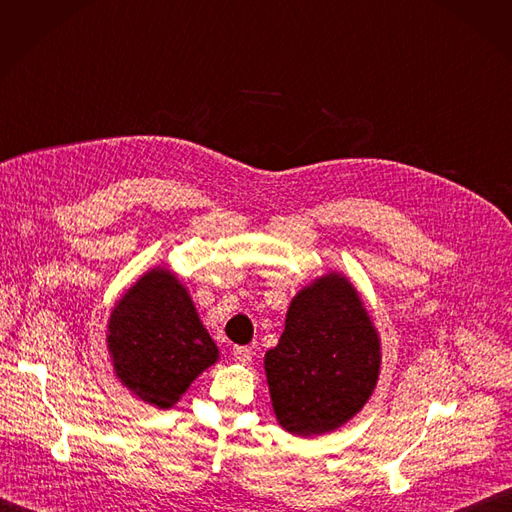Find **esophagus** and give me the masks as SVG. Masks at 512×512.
Returning a JSON list of instances; mask_svg holds the SVG:
<instances>
[{
  "label": "esophagus",
  "instance_id": "1",
  "mask_svg": "<svg viewBox=\"0 0 512 512\" xmlns=\"http://www.w3.org/2000/svg\"><path fill=\"white\" fill-rule=\"evenodd\" d=\"M232 358L238 364H249L253 358V352L247 346H236V348H232Z\"/></svg>",
  "mask_w": 512,
  "mask_h": 512
}]
</instances>
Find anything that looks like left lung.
<instances>
[{"instance_id":"8db88e82","label":"left lung","mask_w":512,"mask_h":512,"mask_svg":"<svg viewBox=\"0 0 512 512\" xmlns=\"http://www.w3.org/2000/svg\"><path fill=\"white\" fill-rule=\"evenodd\" d=\"M379 370V333L358 290L335 271L292 298L280 342L265 354L274 414L296 436L325 434L354 418Z\"/></svg>"}]
</instances>
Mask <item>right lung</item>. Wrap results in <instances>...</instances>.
I'll use <instances>...</instances> for the list:
<instances>
[{
    "instance_id": "1",
    "label": "right lung",
    "mask_w": 512,
    "mask_h": 512,
    "mask_svg": "<svg viewBox=\"0 0 512 512\" xmlns=\"http://www.w3.org/2000/svg\"><path fill=\"white\" fill-rule=\"evenodd\" d=\"M107 348L121 385L160 410L218 362L187 288L166 267L150 269L115 304Z\"/></svg>"
}]
</instances>
